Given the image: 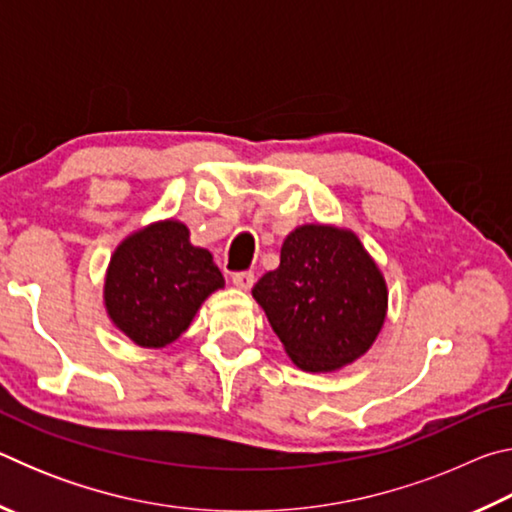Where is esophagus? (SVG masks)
I'll return each instance as SVG.
<instances>
[{"mask_svg":"<svg viewBox=\"0 0 512 512\" xmlns=\"http://www.w3.org/2000/svg\"><path fill=\"white\" fill-rule=\"evenodd\" d=\"M232 284H235V287L241 289V291H248L255 284V275L250 271L235 273V275H232Z\"/></svg>","mask_w":512,"mask_h":512,"instance_id":"esophagus-1","label":"esophagus"}]
</instances>
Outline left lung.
Here are the masks:
<instances>
[{
  "instance_id": "1",
  "label": "left lung",
  "mask_w": 512,
  "mask_h": 512,
  "mask_svg": "<svg viewBox=\"0 0 512 512\" xmlns=\"http://www.w3.org/2000/svg\"><path fill=\"white\" fill-rule=\"evenodd\" d=\"M253 298L284 352L307 372H332L366 354L384 327L388 287L361 239L334 223L298 225L280 266L262 275Z\"/></svg>"
}]
</instances>
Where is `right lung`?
Returning a JSON list of instances; mask_svg holds the SVG:
<instances>
[{"instance_id": "right-lung-1", "label": "right lung", "mask_w": 512, "mask_h": 512, "mask_svg": "<svg viewBox=\"0 0 512 512\" xmlns=\"http://www.w3.org/2000/svg\"><path fill=\"white\" fill-rule=\"evenodd\" d=\"M225 280L207 248L189 241L178 219L153 221L115 248L103 280L110 323L135 345L160 350L192 325Z\"/></svg>"}]
</instances>
